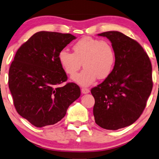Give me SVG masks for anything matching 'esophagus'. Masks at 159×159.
Returning <instances> with one entry per match:
<instances>
[{
    "instance_id": "obj_1",
    "label": "esophagus",
    "mask_w": 159,
    "mask_h": 159,
    "mask_svg": "<svg viewBox=\"0 0 159 159\" xmlns=\"http://www.w3.org/2000/svg\"><path fill=\"white\" fill-rule=\"evenodd\" d=\"M81 91L83 94H87L90 92V90L88 89V88H82Z\"/></svg>"
}]
</instances>
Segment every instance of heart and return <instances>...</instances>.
Returning a JSON list of instances; mask_svg holds the SVG:
<instances>
[{
	"label": "heart",
	"mask_w": 159,
	"mask_h": 159,
	"mask_svg": "<svg viewBox=\"0 0 159 159\" xmlns=\"http://www.w3.org/2000/svg\"><path fill=\"white\" fill-rule=\"evenodd\" d=\"M74 52L62 49L58 61L66 73L73 75L82 66L84 69L72 77V80L81 86H89L96 78L104 80L112 72L115 53L112 45L105 41L84 37L73 46Z\"/></svg>",
	"instance_id": "heart-1"
}]
</instances>
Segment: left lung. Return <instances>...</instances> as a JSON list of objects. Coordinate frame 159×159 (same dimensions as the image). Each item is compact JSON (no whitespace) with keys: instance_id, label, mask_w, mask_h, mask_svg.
Masks as SVG:
<instances>
[{"instance_id":"8db88e82","label":"left lung","mask_w":159,"mask_h":159,"mask_svg":"<svg viewBox=\"0 0 159 159\" xmlns=\"http://www.w3.org/2000/svg\"><path fill=\"white\" fill-rule=\"evenodd\" d=\"M98 36L112 43L115 62L110 75L90 90L95 122L103 129L117 130L134 123L145 110L152 88V66L141 45L122 33Z\"/></svg>"}]
</instances>
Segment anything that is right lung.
I'll return each instance as SVG.
<instances>
[{
  "instance_id": "1",
  "label": "right lung",
  "mask_w": 159,
  "mask_h": 159,
  "mask_svg": "<svg viewBox=\"0 0 159 159\" xmlns=\"http://www.w3.org/2000/svg\"><path fill=\"white\" fill-rule=\"evenodd\" d=\"M76 37L70 34L40 31L16 51L9 71V88L18 114L35 126L53 125L80 96L77 84L69 82L58 54Z\"/></svg>"
}]
</instances>
